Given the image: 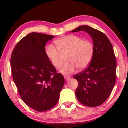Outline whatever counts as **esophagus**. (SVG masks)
Wrapping results in <instances>:
<instances>
[{"instance_id":"34e87169","label":"esophagus","mask_w":128,"mask_h":128,"mask_svg":"<svg viewBox=\"0 0 128 128\" xmlns=\"http://www.w3.org/2000/svg\"><path fill=\"white\" fill-rule=\"evenodd\" d=\"M64 79H65L66 81H68V80H70V77H69V76H64Z\"/></svg>"}]
</instances>
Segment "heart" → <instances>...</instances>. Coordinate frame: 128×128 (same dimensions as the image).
Segmentation results:
<instances>
[{
	"mask_svg": "<svg viewBox=\"0 0 128 128\" xmlns=\"http://www.w3.org/2000/svg\"><path fill=\"white\" fill-rule=\"evenodd\" d=\"M56 47L50 44L45 48V52L50 64L58 68L60 64V52H68L66 60L60 66L59 71L64 75H70L76 70L77 68L83 69L87 68L92 60L94 46L88 40H83L79 36L68 35L55 41Z\"/></svg>",
	"mask_w": 128,
	"mask_h": 128,
	"instance_id": "heart-1",
	"label": "heart"
}]
</instances>
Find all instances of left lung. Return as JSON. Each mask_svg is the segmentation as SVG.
<instances>
[{
	"mask_svg": "<svg viewBox=\"0 0 128 128\" xmlns=\"http://www.w3.org/2000/svg\"><path fill=\"white\" fill-rule=\"evenodd\" d=\"M84 31L92 40L94 54L88 68L73 77L78 82L75 94L80 102L88 106H100L111 93L116 82V62L111 42L104 33L88 26L72 32Z\"/></svg>",
	"mask_w": 128,
	"mask_h": 128,
	"instance_id": "left-lung-1",
	"label": "left lung"
}]
</instances>
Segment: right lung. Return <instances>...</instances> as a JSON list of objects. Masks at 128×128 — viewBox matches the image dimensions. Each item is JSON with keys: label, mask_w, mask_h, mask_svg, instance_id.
<instances>
[{"label": "right lung", "mask_w": 128, "mask_h": 128, "mask_svg": "<svg viewBox=\"0 0 128 128\" xmlns=\"http://www.w3.org/2000/svg\"><path fill=\"white\" fill-rule=\"evenodd\" d=\"M54 37L30 33L17 44L10 59L13 80L22 100L39 112L57 104L64 83L63 75L56 73L45 55L46 43Z\"/></svg>", "instance_id": "obj_1"}]
</instances>
